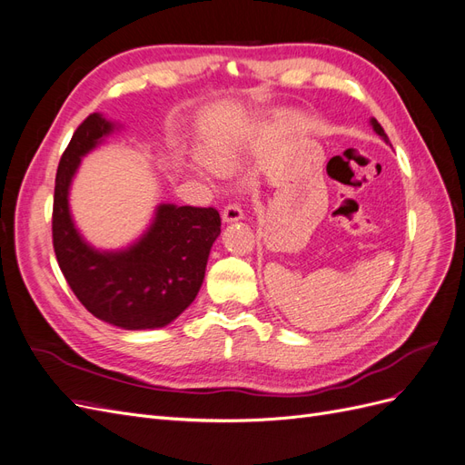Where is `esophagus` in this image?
<instances>
[{
  "label": "esophagus",
  "mask_w": 465,
  "mask_h": 465,
  "mask_svg": "<svg viewBox=\"0 0 465 465\" xmlns=\"http://www.w3.org/2000/svg\"><path fill=\"white\" fill-rule=\"evenodd\" d=\"M241 219H244V213H242V209L238 203H229L227 207L223 209V221L224 223H236Z\"/></svg>",
  "instance_id": "esophagus-1"
}]
</instances>
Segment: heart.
I'll list each match as a JSON object with an SVG mask.
<instances>
[{
  "mask_svg": "<svg viewBox=\"0 0 465 465\" xmlns=\"http://www.w3.org/2000/svg\"><path fill=\"white\" fill-rule=\"evenodd\" d=\"M203 161L205 164H209L211 168H215L219 173L229 171L232 161H231V154L227 149H223L219 145H211L203 151Z\"/></svg>",
  "mask_w": 465,
  "mask_h": 465,
  "instance_id": "heart-1",
  "label": "heart"
}]
</instances>
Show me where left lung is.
Returning <instances> with one entry per match:
<instances>
[{"label":"left lung","instance_id":"8db88e82","mask_svg":"<svg viewBox=\"0 0 465 465\" xmlns=\"http://www.w3.org/2000/svg\"><path fill=\"white\" fill-rule=\"evenodd\" d=\"M371 124H372V128H374V132H376V134H378L380 137H382V139H384V142H388V135L384 134V128H382V125H380V124H378V122H376L374 118L371 120Z\"/></svg>","mask_w":465,"mask_h":465}]
</instances>
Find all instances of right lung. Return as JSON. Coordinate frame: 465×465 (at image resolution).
I'll list each match as a JSON object with an SVG mask.
<instances>
[{
    "instance_id": "right-lung-1",
    "label": "right lung",
    "mask_w": 465,
    "mask_h": 465,
    "mask_svg": "<svg viewBox=\"0 0 465 465\" xmlns=\"http://www.w3.org/2000/svg\"><path fill=\"white\" fill-rule=\"evenodd\" d=\"M103 114L81 122L55 173L52 241L60 270L79 302L98 320L124 330H154L176 320L198 294L209 250L221 234L213 207L163 203L147 232L118 252L89 246L69 213V186L81 157L112 134Z\"/></svg>"
}]
</instances>
